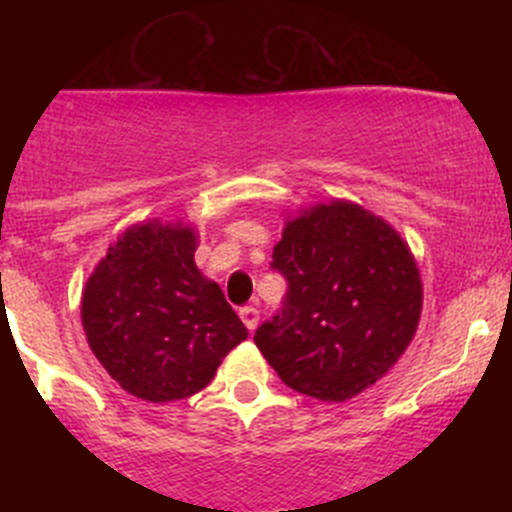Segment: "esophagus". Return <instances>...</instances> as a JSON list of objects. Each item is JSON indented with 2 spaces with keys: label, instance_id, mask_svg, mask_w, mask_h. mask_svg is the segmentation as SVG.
Listing matches in <instances>:
<instances>
[{
  "label": "esophagus",
  "instance_id": "1",
  "mask_svg": "<svg viewBox=\"0 0 512 512\" xmlns=\"http://www.w3.org/2000/svg\"><path fill=\"white\" fill-rule=\"evenodd\" d=\"M240 319L245 322V327L250 329V332H255L257 324H260V312H257L255 307H242L240 309Z\"/></svg>",
  "mask_w": 512,
  "mask_h": 512
}]
</instances>
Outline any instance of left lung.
<instances>
[{
	"mask_svg": "<svg viewBox=\"0 0 512 512\" xmlns=\"http://www.w3.org/2000/svg\"><path fill=\"white\" fill-rule=\"evenodd\" d=\"M287 280L282 309L255 344L289 389L347 401L399 361L421 317V275L386 220L349 200L287 220L272 252Z\"/></svg>",
	"mask_w": 512,
	"mask_h": 512,
	"instance_id": "obj_1",
	"label": "left lung"
}]
</instances>
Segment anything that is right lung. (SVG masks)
<instances>
[{
    "instance_id": "add662e5",
    "label": "right lung",
    "mask_w": 512,
    "mask_h": 512,
    "mask_svg": "<svg viewBox=\"0 0 512 512\" xmlns=\"http://www.w3.org/2000/svg\"><path fill=\"white\" fill-rule=\"evenodd\" d=\"M195 247L183 223L128 227L81 297L91 352L123 391L151 404L198 394L247 339L223 289L195 267Z\"/></svg>"
}]
</instances>
